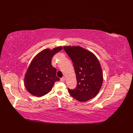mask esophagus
I'll use <instances>...</instances> for the list:
<instances>
[{
	"label": "esophagus",
	"mask_w": 133,
	"mask_h": 133,
	"mask_svg": "<svg viewBox=\"0 0 133 133\" xmlns=\"http://www.w3.org/2000/svg\"><path fill=\"white\" fill-rule=\"evenodd\" d=\"M65 77H64V76H63L62 78H61L60 79V81H62V82L65 81Z\"/></svg>",
	"instance_id": "34e87169"
}]
</instances>
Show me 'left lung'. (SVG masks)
<instances>
[{"label": "left lung", "instance_id": "1", "mask_svg": "<svg viewBox=\"0 0 133 133\" xmlns=\"http://www.w3.org/2000/svg\"><path fill=\"white\" fill-rule=\"evenodd\" d=\"M64 49L73 62L77 80L75 89L68 88L69 94L80 102L93 99L103 82L99 61L93 53L80 46H64Z\"/></svg>", "mask_w": 133, "mask_h": 133}]
</instances>
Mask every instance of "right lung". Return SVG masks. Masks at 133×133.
Instances as JSON below:
<instances>
[{"label": "right lung", "mask_w": 133, "mask_h": 133, "mask_svg": "<svg viewBox=\"0 0 133 133\" xmlns=\"http://www.w3.org/2000/svg\"><path fill=\"white\" fill-rule=\"evenodd\" d=\"M62 49V46L52 50L45 49L32 60L24 79L25 86L30 94L37 97L43 96L51 91L56 81L60 80L56 75L57 69L52 66L51 61L53 55Z\"/></svg>", "instance_id": "obj_1"}]
</instances>
